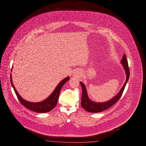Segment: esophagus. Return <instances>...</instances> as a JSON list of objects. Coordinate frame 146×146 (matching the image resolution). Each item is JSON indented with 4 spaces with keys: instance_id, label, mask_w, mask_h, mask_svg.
Masks as SVG:
<instances>
[{
    "instance_id": "esophagus-1",
    "label": "esophagus",
    "mask_w": 146,
    "mask_h": 146,
    "mask_svg": "<svg viewBox=\"0 0 146 146\" xmlns=\"http://www.w3.org/2000/svg\"><path fill=\"white\" fill-rule=\"evenodd\" d=\"M74 75L78 77H81V72L80 70H76L74 72Z\"/></svg>"
}]
</instances>
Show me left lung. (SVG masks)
<instances>
[{
  "label": "left lung",
  "mask_w": 146,
  "mask_h": 146,
  "mask_svg": "<svg viewBox=\"0 0 146 146\" xmlns=\"http://www.w3.org/2000/svg\"><path fill=\"white\" fill-rule=\"evenodd\" d=\"M121 64H123L124 70L126 73L127 75V79L125 81V82L123 86L122 87L121 89L120 90L119 93L115 96L113 98H112L111 100L110 101L106 102V103H94L91 101L88 96L87 92L86 90V88L85 85L82 82H80V84L82 86V97H81V105L82 107L86 111L89 112H102L108 109L112 106H113L121 98V96L123 94V92L124 90L125 85L127 84V81L128 80L129 77V69L128 66V61L127 60V58L125 57V54H124L122 60L121 61Z\"/></svg>",
  "instance_id": "left-lung-1"
}]
</instances>
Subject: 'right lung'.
<instances>
[{"instance_id":"1","label":"right lung","mask_w":146,"mask_h":146,"mask_svg":"<svg viewBox=\"0 0 146 146\" xmlns=\"http://www.w3.org/2000/svg\"><path fill=\"white\" fill-rule=\"evenodd\" d=\"M69 77H68L64 79L62 81H61L57 85L54 92L52 93V94L46 100L39 103H31L21 98V96H20L19 93L16 90L14 86L13 85L11 78V74H10V81L11 85L14 89L15 93L17 96V98L20 102V103L29 110L38 113L48 112L52 110L56 106L59 98L60 90H61V88L63 86V85L69 80Z\"/></svg>"}]
</instances>
